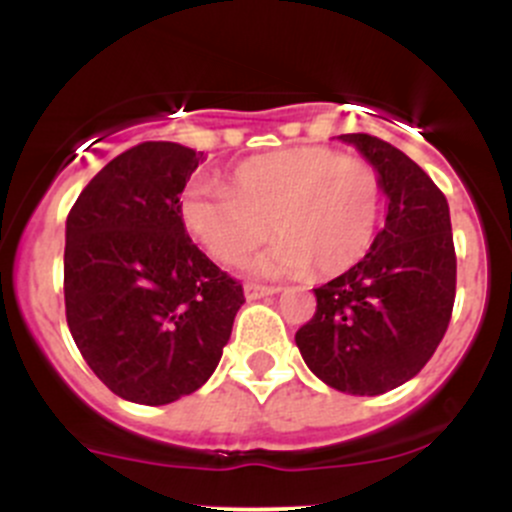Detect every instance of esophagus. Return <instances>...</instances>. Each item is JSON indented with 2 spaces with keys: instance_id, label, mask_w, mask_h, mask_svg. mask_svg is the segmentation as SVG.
<instances>
[{
  "instance_id": "34e87169",
  "label": "esophagus",
  "mask_w": 512,
  "mask_h": 512,
  "mask_svg": "<svg viewBox=\"0 0 512 512\" xmlns=\"http://www.w3.org/2000/svg\"><path fill=\"white\" fill-rule=\"evenodd\" d=\"M282 287H267V285H257V282H247L245 285V297L247 299H260V297H270V294H277Z\"/></svg>"
}]
</instances>
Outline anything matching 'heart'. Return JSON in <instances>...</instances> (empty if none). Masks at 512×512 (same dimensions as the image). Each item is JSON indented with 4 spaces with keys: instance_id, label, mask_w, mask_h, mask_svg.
Wrapping results in <instances>:
<instances>
[{
    "instance_id": "b5f03b06",
    "label": "heart",
    "mask_w": 512,
    "mask_h": 512,
    "mask_svg": "<svg viewBox=\"0 0 512 512\" xmlns=\"http://www.w3.org/2000/svg\"><path fill=\"white\" fill-rule=\"evenodd\" d=\"M381 175L369 160L302 146L237 165L230 188L193 178L178 198L188 235L223 265H240L272 230L282 235L262 272L339 275L369 252L381 213Z\"/></svg>"
}]
</instances>
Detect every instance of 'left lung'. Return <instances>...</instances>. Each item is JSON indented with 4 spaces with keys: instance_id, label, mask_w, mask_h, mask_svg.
<instances>
[{
    "instance_id": "8db88e82",
    "label": "left lung",
    "mask_w": 512,
    "mask_h": 512,
    "mask_svg": "<svg viewBox=\"0 0 512 512\" xmlns=\"http://www.w3.org/2000/svg\"><path fill=\"white\" fill-rule=\"evenodd\" d=\"M379 170L386 225L364 260L314 289L317 312L297 329L302 359L337 391L379 396L414 379L451 322L456 247L446 195L406 153L344 133Z\"/></svg>"
}]
</instances>
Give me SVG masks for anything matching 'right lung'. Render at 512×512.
<instances>
[{
    "mask_svg": "<svg viewBox=\"0 0 512 512\" xmlns=\"http://www.w3.org/2000/svg\"><path fill=\"white\" fill-rule=\"evenodd\" d=\"M200 160L180 143H138L98 170L66 218L69 332L98 379L133 404L198 391L245 302L180 223V190Z\"/></svg>",
    "mask_w": 512,
    "mask_h": 512,
    "instance_id": "add662e5",
    "label": "right lung"
}]
</instances>
